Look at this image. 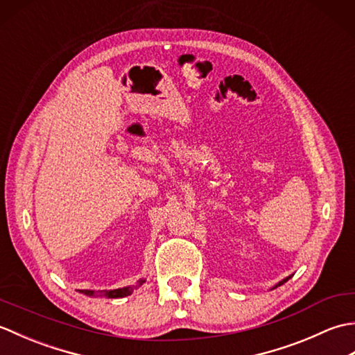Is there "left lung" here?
Returning <instances> with one entry per match:
<instances>
[{
  "label": "left lung",
  "instance_id": "1",
  "mask_svg": "<svg viewBox=\"0 0 355 355\" xmlns=\"http://www.w3.org/2000/svg\"><path fill=\"white\" fill-rule=\"evenodd\" d=\"M290 277H291V276H288V277H285V279H282V281H281V282H279V284H276V285L273 286V288H276V286H279V285H282L284 282H286V281H288V279H290Z\"/></svg>",
  "mask_w": 355,
  "mask_h": 355
}]
</instances>
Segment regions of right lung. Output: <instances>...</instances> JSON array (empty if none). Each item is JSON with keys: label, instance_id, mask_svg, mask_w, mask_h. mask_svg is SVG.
<instances>
[{"label": "right lung", "instance_id": "right-lung-1", "mask_svg": "<svg viewBox=\"0 0 355 355\" xmlns=\"http://www.w3.org/2000/svg\"><path fill=\"white\" fill-rule=\"evenodd\" d=\"M141 284H145V279H140L137 285H130V286H123V288H116V290H103V291H94V290H79V293H84L87 296H105L108 299H117V297H126L130 294L139 288Z\"/></svg>", "mask_w": 355, "mask_h": 355}]
</instances>
